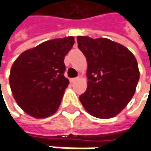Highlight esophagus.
<instances>
[{"label":"esophagus","mask_w":151,"mask_h":151,"mask_svg":"<svg viewBox=\"0 0 151 151\" xmlns=\"http://www.w3.org/2000/svg\"><path fill=\"white\" fill-rule=\"evenodd\" d=\"M78 79V78H71V79H70V82H71L72 83H75Z\"/></svg>","instance_id":"1"}]
</instances>
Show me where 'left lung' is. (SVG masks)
Listing matches in <instances>:
<instances>
[{
  "label": "left lung",
  "mask_w": 151,
  "mask_h": 151,
  "mask_svg": "<svg viewBox=\"0 0 151 151\" xmlns=\"http://www.w3.org/2000/svg\"><path fill=\"white\" fill-rule=\"evenodd\" d=\"M78 47L88 62V87L79 100L95 117L120 113L136 92L140 72L135 56L118 43L105 38L78 36Z\"/></svg>",
  "instance_id": "1"
}]
</instances>
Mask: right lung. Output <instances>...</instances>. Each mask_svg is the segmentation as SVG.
<instances>
[{
    "label": "right lung",
    "mask_w": 151,
    "mask_h": 151,
    "mask_svg": "<svg viewBox=\"0 0 151 151\" xmlns=\"http://www.w3.org/2000/svg\"><path fill=\"white\" fill-rule=\"evenodd\" d=\"M73 44V36L45 41L16 58L9 81L15 100L25 113L45 118L58 110L69 83L63 75L64 57Z\"/></svg>",
    "instance_id": "add662e5"
}]
</instances>
